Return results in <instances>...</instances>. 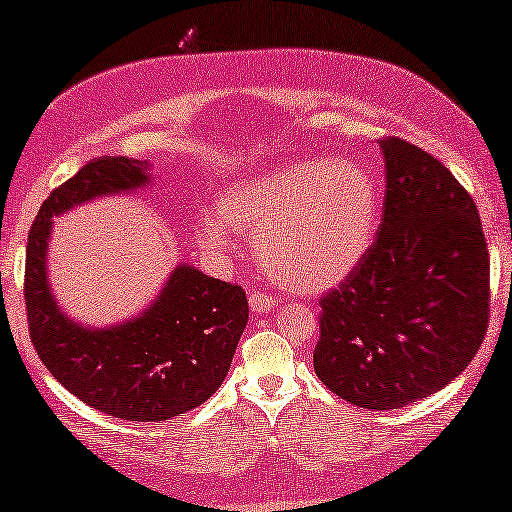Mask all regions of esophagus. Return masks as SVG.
Segmentation results:
<instances>
[{
  "instance_id": "1",
  "label": "esophagus",
  "mask_w": 512,
  "mask_h": 512,
  "mask_svg": "<svg viewBox=\"0 0 512 512\" xmlns=\"http://www.w3.org/2000/svg\"><path fill=\"white\" fill-rule=\"evenodd\" d=\"M249 307H251V314H270L272 310H275V298L268 296V293L251 291L249 293Z\"/></svg>"
}]
</instances>
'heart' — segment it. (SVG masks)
Segmentation results:
<instances>
[{
	"label": "heart",
	"mask_w": 512,
	"mask_h": 512,
	"mask_svg": "<svg viewBox=\"0 0 512 512\" xmlns=\"http://www.w3.org/2000/svg\"><path fill=\"white\" fill-rule=\"evenodd\" d=\"M219 219L202 216L207 249L230 247L228 228L254 235L265 275L296 291L340 284L368 254L380 195L354 160L303 158L235 181L216 202Z\"/></svg>",
	"instance_id": "1"
}]
</instances>
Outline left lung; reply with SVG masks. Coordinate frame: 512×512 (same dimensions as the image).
<instances>
[{"mask_svg": "<svg viewBox=\"0 0 512 512\" xmlns=\"http://www.w3.org/2000/svg\"><path fill=\"white\" fill-rule=\"evenodd\" d=\"M377 240L321 305L314 373L366 410H398L450 384L482 345L489 254L471 195L429 153L380 142Z\"/></svg>", "mask_w": 512, "mask_h": 512, "instance_id": "8db88e82", "label": "left lung"}]
</instances>
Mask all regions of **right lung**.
I'll use <instances>...</instances> for the list:
<instances>
[{
    "instance_id": "1",
    "label": "right lung",
    "mask_w": 512,
    "mask_h": 512,
    "mask_svg": "<svg viewBox=\"0 0 512 512\" xmlns=\"http://www.w3.org/2000/svg\"><path fill=\"white\" fill-rule=\"evenodd\" d=\"M151 181L149 160H93L48 195L27 240L25 305L39 359L69 394L128 422H165L205 403L226 380L249 319L240 286L184 261L142 312L118 324L88 326L62 310L48 279L55 216Z\"/></svg>"
}]
</instances>
